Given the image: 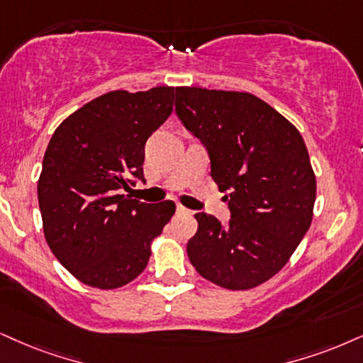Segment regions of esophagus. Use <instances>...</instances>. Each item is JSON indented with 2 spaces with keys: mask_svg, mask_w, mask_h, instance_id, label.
I'll list each match as a JSON object with an SVG mask.
<instances>
[{
  "mask_svg": "<svg viewBox=\"0 0 363 363\" xmlns=\"http://www.w3.org/2000/svg\"><path fill=\"white\" fill-rule=\"evenodd\" d=\"M177 212L178 213H185V212H189V210H186L185 207H182V205H177Z\"/></svg>",
  "mask_w": 363,
  "mask_h": 363,
  "instance_id": "1",
  "label": "esophagus"
}]
</instances>
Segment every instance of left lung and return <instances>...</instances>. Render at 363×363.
<instances>
[{"label": "left lung", "mask_w": 363, "mask_h": 363, "mask_svg": "<svg viewBox=\"0 0 363 363\" xmlns=\"http://www.w3.org/2000/svg\"><path fill=\"white\" fill-rule=\"evenodd\" d=\"M174 111L207 147L229 225L195 213L186 244L200 276L220 288H256L277 274L310 229L316 178L301 134L249 92L177 87Z\"/></svg>", "instance_id": "8db88e82"}]
</instances>
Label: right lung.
I'll use <instances>...</instances> for the list:
<instances>
[{"instance_id":"right-lung-1","label":"right lung","mask_w":363,"mask_h":363,"mask_svg":"<svg viewBox=\"0 0 363 363\" xmlns=\"http://www.w3.org/2000/svg\"><path fill=\"white\" fill-rule=\"evenodd\" d=\"M174 87L113 91L62 121L43 156L38 205L48 247L80 283L116 289L145 271L174 203L123 195L145 145L173 111Z\"/></svg>"}]
</instances>
